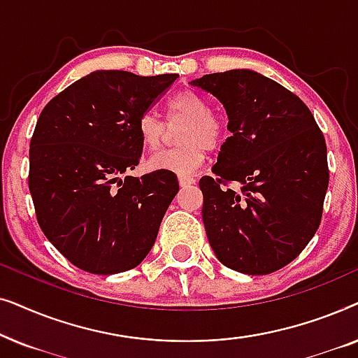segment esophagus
<instances>
[{"label":"esophagus","mask_w":358,"mask_h":358,"mask_svg":"<svg viewBox=\"0 0 358 358\" xmlns=\"http://www.w3.org/2000/svg\"><path fill=\"white\" fill-rule=\"evenodd\" d=\"M179 184H180V185H190V184H195V178H192V176L180 174V176H179Z\"/></svg>","instance_id":"esophagus-1"}]
</instances>
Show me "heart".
<instances>
[{
  "label": "heart",
  "mask_w": 358,
  "mask_h": 358,
  "mask_svg": "<svg viewBox=\"0 0 358 358\" xmlns=\"http://www.w3.org/2000/svg\"><path fill=\"white\" fill-rule=\"evenodd\" d=\"M168 115L173 125L182 124L179 129V141L176 148L161 150L148 161L151 169L192 173L205 161L207 150H215L227 140L228 130L223 117L212 110L210 102L195 91L185 90L168 101ZM138 135L148 150H158L168 135V124L153 112H145L138 119Z\"/></svg>",
  "instance_id": "obj_1"
}]
</instances>
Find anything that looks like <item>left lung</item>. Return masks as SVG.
<instances>
[{"label": "left lung", "mask_w": 358, "mask_h": 358, "mask_svg": "<svg viewBox=\"0 0 358 358\" xmlns=\"http://www.w3.org/2000/svg\"><path fill=\"white\" fill-rule=\"evenodd\" d=\"M190 85L222 102L231 131L213 176L199 182L210 246L236 272H275L321 223L329 185L324 135L300 97L261 73L229 70ZM231 182L240 189L229 188Z\"/></svg>", "instance_id": "8db88e82"}]
</instances>
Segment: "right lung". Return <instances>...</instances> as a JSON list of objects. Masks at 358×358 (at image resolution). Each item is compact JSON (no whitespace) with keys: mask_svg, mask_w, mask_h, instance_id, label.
<instances>
[{"mask_svg":"<svg viewBox=\"0 0 358 358\" xmlns=\"http://www.w3.org/2000/svg\"><path fill=\"white\" fill-rule=\"evenodd\" d=\"M179 75L99 70L43 107L29 150V190L48 241L73 266L110 275L151 251L179 190L173 171L134 178L141 114Z\"/></svg>","mask_w":358,"mask_h":358,"instance_id":"add662e5","label":"right lung"}]
</instances>
